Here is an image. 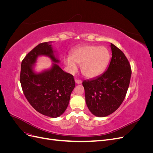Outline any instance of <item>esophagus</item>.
<instances>
[{
  "label": "esophagus",
  "mask_w": 153,
  "mask_h": 153,
  "mask_svg": "<svg viewBox=\"0 0 153 153\" xmlns=\"http://www.w3.org/2000/svg\"><path fill=\"white\" fill-rule=\"evenodd\" d=\"M75 83L76 84H81L82 81L80 80H75Z\"/></svg>",
  "instance_id": "1"
}]
</instances>
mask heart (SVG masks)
I'll return each instance as SVG.
<instances>
[{
  "instance_id": "obj_1",
  "label": "heart",
  "mask_w": 153,
  "mask_h": 153,
  "mask_svg": "<svg viewBox=\"0 0 153 153\" xmlns=\"http://www.w3.org/2000/svg\"><path fill=\"white\" fill-rule=\"evenodd\" d=\"M109 50L105 47L85 45L74 49L70 57L64 60L68 70L74 73L81 65V73L87 78H96L102 73L110 61Z\"/></svg>"
}]
</instances>
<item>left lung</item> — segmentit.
Instances as JSON below:
<instances>
[{"mask_svg":"<svg viewBox=\"0 0 153 153\" xmlns=\"http://www.w3.org/2000/svg\"><path fill=\"white\" fill-rule=\"evenodd\" d=\"M112 57L102 75L84 80L85 102L90 112L104 117L114 113L123 103L130 82L131 71L122 51L110 43Z\"/></svg>","mask_w":153,"mask_h":153,"instance_id":"left-lung-1","label":"left lung"}]
</instances>
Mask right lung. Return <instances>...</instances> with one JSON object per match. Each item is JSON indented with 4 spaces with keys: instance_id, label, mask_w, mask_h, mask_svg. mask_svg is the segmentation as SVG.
<instances>
[{
    "instance_id": "right-lung-1",
    "label": "right lung",
    "mask_w": 153,
    "mask_h": 153,
    "mask_svg": "<svg viewBox=\"0 0 153 153\" xmlns=\"http://www.w3.org/2000/svg\"><path fill=\"white\" fill-rule=\"evenodd\" d=\"M52 43H40L26 55L21 64L20 83L32 107L46 116L56 118L66 110L75 82L73 75L59 66L61 61ZM41 56L50 58L53 63L50 68L38 72L35 64Z\"/></svg>"
}]
</instances>
